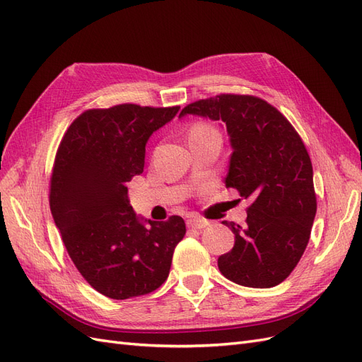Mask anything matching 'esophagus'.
I'll return each instance as SVG.
<instances>
[{"label": "esophagus", "instance_id": "esophagus-1", "mask_svg": "<svg viewBox=\"0 0 362 362\" xmlns=\"http://www.w3.org/2000/svg\"><path fill=\"white\" fill-rule=\"evenodd\" d=\"M187 226L188 229H204L206 226H209V221L199 218V216H191L187 220Z\"/></svg>", "mask_w": 362, "mask_h": 362}]
</instances>
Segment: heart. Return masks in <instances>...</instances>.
<instances>
[{"label": "heart", "mask_w": 362, "mask_h": 362, "mask_svg": "<svg viewBox=\"0 0 362 362\" xmlns=\"http://www.w3.org/2000/svg\"><path fill=\"white\" fill-rule=\"evenodd\" d=\"M208 132H214L209 126H206V124H195L191 130V135H199V133H208Z\"/></svg>", "instance_id": "heart-1"}]
</instances>
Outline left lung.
<instances>
[{"label":"left lung","mask_w":362,"mask_h":362,"mask_svg":"<svg viewBox=\"0 0 362 362\" xmlns=\"http://www.w3.org/2000/svg\"><path fill=\"white\" fill-rule=\"evenodd\" d=\"M187 115L226 126L232 154L224 183L252 202L244 226L223 221L235 245L218 257L221 274L243 286L279 285L300 261L317 212L313 163L300 136L276 107L252 95L195 101L179 118Z\"/></svg>","instance_id":"obj_1"}]
</instances>
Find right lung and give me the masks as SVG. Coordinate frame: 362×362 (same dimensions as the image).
I'll list each match as a JSON object with an SVG mask.
<instances>
[{"instance_id": "right-lung-1", "label": "right lung", "mask_w": 362, "mask_h": 362, "mask_svg": "<svg viewBox=\"0 0 362 362\" xmlns=\"http://www.w3.org/2000/svg\"><path fill=\"white\" fill-rule=\"evenodd\" d=\"M179 109L118 105L86 110L59 146L51 214L80 274L109 298L124 300L159 288L187 232L182 216L147 220L127 199V182L144 171L150 136Z\"/></svg>"}]
</instances>
